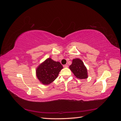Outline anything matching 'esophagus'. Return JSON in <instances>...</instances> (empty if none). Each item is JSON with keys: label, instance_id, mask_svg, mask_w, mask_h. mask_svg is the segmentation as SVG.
<instances>
[{"label": "esophagus", "instance_id": "1", "mask_svg": "<svg viewBox=\"0 0 121 121\" xmlns=\"http://www.w3.org/2000/svg\"><path fill=\"white\" fill-rule=\"evenodd\" d=\"M63 67H64V68H68V65H63Z\"/></svg>", "mask_w": 121, "mask_h": 121}]
</instances>
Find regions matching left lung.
<instances>
[{
    "label": "left lung",
    "mask_w": 121,
    "mask_h": 121,
    "mask_svg": "<svg viewBox=\"0 0 121 121\" xmlns=\"http://www.w3.org/2000/svg\"><path fill=\"white\" fill-rule=\"evenodd\" d=\"M69 68L78 78L83 79L88 78L87 68L80 59H73L72 63L69 66Z\"/></svg>",
    "instance_id": "obj_1"
}]
</instances>
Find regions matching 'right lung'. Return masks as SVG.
Returning <instances> with one entry per match:
<instances>
[{
	"instance_id": "add662e5",
	"label": "right lung",
	"mask_w": 121,
	"mask_h": 121,
	"mask_svg": "<svg viewBox=\"0 0 121 121\" xmlns=\"http://www.w3.org/2000/svg\"><path fill=\"white\" fill-rule=\"evenodd\" d=\"M63 66L49 58L37 66L36 74L38 80L43 85H49L57 78Z\"/></svg>"
}]
</instances>
